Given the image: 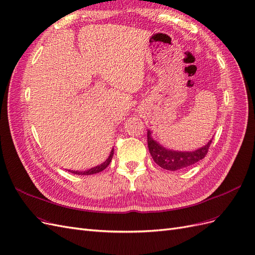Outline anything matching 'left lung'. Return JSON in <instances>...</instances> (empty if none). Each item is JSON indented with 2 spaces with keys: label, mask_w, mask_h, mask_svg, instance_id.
Returning a JSON list of instances; mask_svg holds the SVG:
<instances>
[{
  "label": "left lung",
  "mask_w": 255,
  "mask_h": 255,
  "mask_svg": "<svg viewBox=\"0 0 255 255\" xmlns=\"http://www.w3.org/2000/svg\"><path fill=\"white\" fill-rule=\"evenodd\" d=\"M151 134V130H148V146L153 160L155 161L159 167L170 171L181 170V169L192 166L196 164L197 161L204 158L213 140L211 139L205 145H203L202 148H200L198 150L181 152L166 149L165 146L154 140Z\"/></svg>",
  "instance_id": "left-lung-1"
}]
</instances>
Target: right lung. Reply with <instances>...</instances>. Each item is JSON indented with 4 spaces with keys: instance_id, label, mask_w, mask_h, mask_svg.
Returning a JSON list of instances; mask_svg holds the SVG:
<instances>
[{
    "instance_id": "1",
    "label": "right lung",
    "mask_w": 255,
    "mask_h": 255,
    "mask_svg": "<svg viewBox=\"0 0 255 255\" xmlns=\"http://www.w3.org/2000/svg\"><path fill=\"white\" fill-rule=\"evenodd\" d=\"M113 155H114V148H113L112 151H111L110 156L107 157V159L104 161V163H102L101 165L96 166V167H94V168H90V169H88V170H86V171H73V170H68V171H70V172H72V173H74V174H79V175H90V174H95V173H98V172H101V171L104 170V169H105L107 166H109V165L111 164Z\"/></svg>"
}]
</instances>
